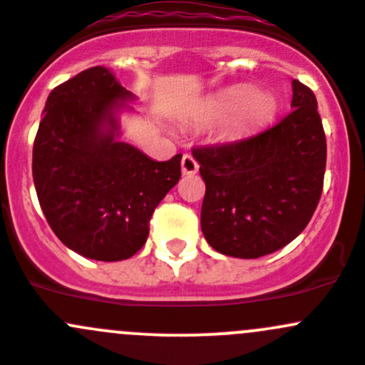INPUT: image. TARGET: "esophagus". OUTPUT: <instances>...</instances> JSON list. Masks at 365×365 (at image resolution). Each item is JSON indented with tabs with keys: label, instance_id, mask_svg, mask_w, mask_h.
Masks as SVG:
<instances>
[{
	"label": "esophagus",
	"instance_id": "34e87169",
	"mask_svg": "<svg viewBox=\"0 0 365 365\" xmlns=\"http://www.w3.org/2000/svg\"><path fill=\"white\" fill-rule=\"evenodd\" d=\"M180 172L182 175H195L199 172V163L192 158V155H182V161H180Z\"/></svg>",
	"mask_w": 365,
	"mask_h": 365
}]
</instances>
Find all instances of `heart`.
Wrapping results in <instances>:
<instances>
[{
  "mask_svg": "<svg viewBox=\"0 0 365 365\" xmlns=\"http://www.w3.org/2000/svg\"><path fill=\"white\" fill-rule=\"evenodd\" d=\"M242 106L245 109L242 110L240 127L244 130L263 127L277 113V102L272 95L258 93L255 88H249V86L227 91L211 106V110L215 114H229L241 109Z\"/></svg>",
  "mask_w": 365,
  "mask_h": 365,
  "instance_id": "heart-1",
  "label": "heart"
}]
</instances>
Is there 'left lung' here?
<instances>
[{"instance_id": "left-lung-1", "label": "left lung", "mask_w": 365, "mask_h": 365, "mask_svg": "<svg viewBox=\"0 0 365 365\" xmlns=\"http://www.w3.org/2000/svg\"><path fill=\"white\" fill-rule=\"evenodd\" d=\"M292 109L263 133L193 150L206 182L200 227L220 255H270L301 235L317 207L326 138L315 95L299 81Z\"/></svg>"}]
</instances>
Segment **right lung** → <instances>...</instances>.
<instances>
[{
    "label": "right lung",
    "mask_w": 365,
    "mask_h": 365,
    "mask_svg": "<svg viewBox=\"0 0 365 365\" xmlns=\"http://www.w3.org/2000/svg\"><path fill=\"white\" fill-rule=\"evenodd\" d=\"M134 100L109 68L86 69L50 93L34 141L44 217L66 247L89 259L136 255L152 213L180 179V154L154 161L120 140Z\"/></svg>",
    "instance_id": "add662e5"
}]
</instances>
